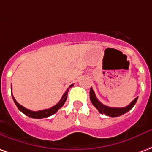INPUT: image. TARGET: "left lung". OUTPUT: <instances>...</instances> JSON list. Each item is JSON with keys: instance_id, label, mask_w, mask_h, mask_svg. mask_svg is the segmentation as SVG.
Instances as JSON below:
<instances>
[{"instance_id": "obj_1", "label": "left lung", "mask_w": 152, "mask_h": 152, "mask_svg": "<svg viewBox=\"0 0 152 152\" xmlns=\"http://www.w3.org/2000/svg\"><path fill=\"white\" fill-rule=\"evenodd\" d=\"M90 99H91V101L92 103V104L97 108V110L100 113L104 114V115L108 116V117H120V116L125 114L127 112H129L134 106L135 104H136L138 97L135 98L128 106H126L125 108H112V107H108V106L103 104L101 102H99L97 99V98H96V94L94 92L92 88H91V90H90Z\"/></svg>"}]
</instances>
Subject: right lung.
I'll use <instances>...</instances> for the list:
<instances>
[{
	"instance_id": "right-lung-1",
	"label": "right lung",
	"mask_w": 152,
	"mask_h": 152,
	"mask_svg": "<svg viewBox=\"0 0 152 152\" xmlns=\"http://www.w3.org/2000/svg\"><path fill=\"white\" fill-rule=\"evenodd\" d=\"M73 86V84H72L71 86L69 87H71ZM11 90H12V87H11ZM68 91H69V88L68 90L64 93V95H63L62 98L60 100L56 105H54L53 107L50 108H48V109H44V110H40V111H31L29 109H27V108H24L23 106H22L21 104H19L17 101H16V99H14V97L13 96V99H14V103H15V104L18 107V108L19 109L20 111L26 115L27 117H31V118H35V119H41V118H45V117H48L53 115L54 113H56V112L59 110L60 108L62 107L64 104H65V102L66 101V99H67V96H68Z\"/></svg>"
}]
</instances>
